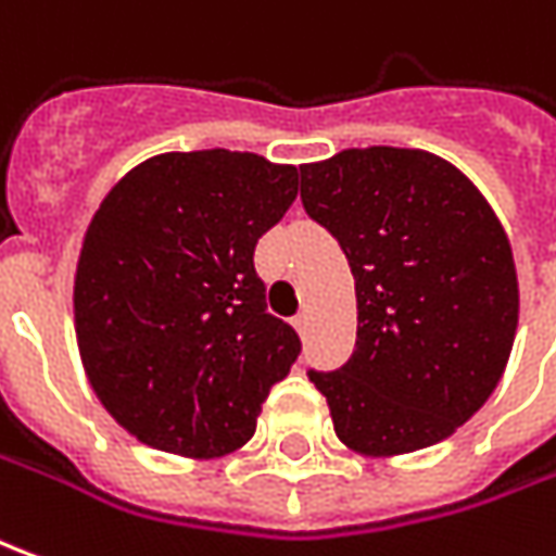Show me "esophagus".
Returning a JSON list of instances; mask_svg holds the SVG:
<instances>
[{"mask_svg":"<svg viewBox=\"0 0 556 556\" xmlns=\"http://www.w3.org/2000/svg\"><path fill=\"white\" fill-rule=\"evenodd\" d=\"M292 326L298 328V334H304V331H307V313H298L292 319Z\"/></svg>","mask_w":556,"mask_h":556,"instance_id":"1","label":"esophagus"}]
</instances>
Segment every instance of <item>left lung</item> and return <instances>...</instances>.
Wrapping results in <instances>:
<instances>
[{
	"mask_svg": "<svg viewBox=\"0 0 556 556\" xmlns=\"http://www.w3.org/2000/svg\"><path fill=\"white\" fill-rule=\"evenodd\" d=\"M301 203L356 279L353 356L307 371L338 438L389 456L453 435L515 343L517 274L500 218L447 161L389 146L304 164Z\"/></svg>",
	"mask_w": 556,
	"mask_h": 556,
	"instance_id": "1",
	"label": "left lung"
}]
</instances>
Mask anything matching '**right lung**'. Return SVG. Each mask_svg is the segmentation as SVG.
<instances>
[{
    "label": "right lung",
    "instance_id": "1",
    "mask_svg": "<svg viewBox=\"0 0 556 556\" xmlns=\"http://www.w3.org/2000/svg\"><path fill=\"white\" fill-rule=\"evenodd\" d=\"M298 169L249 151H173L121 179L85 233L75 331L93 392L142 444L243 447L301 338L267 313L255 247Z\"/></svg>",
    "mask_w": 556,
    "mask_h": 556
}]
</instances>
